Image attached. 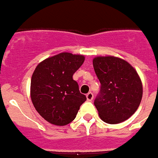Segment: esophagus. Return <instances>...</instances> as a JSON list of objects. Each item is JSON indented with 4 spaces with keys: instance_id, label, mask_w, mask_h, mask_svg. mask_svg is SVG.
<instances>
[{
    "instance_id": "34e87169",
    "label": "esophagus",
    "mask_w": 158,
    "mask_h": 158,
    "mask_svg": "<svg viewBox=\"0 0 158 158\" xmlns=\"http://www.w3.org/2000/svg\"><path fill=\"white\" fill-rule=\"evenodd\" d=\"M86 97H87V99L88 100V101H92V100L93 99V93H88L87 95H86Z\"/></svg>"
}]
</instances>
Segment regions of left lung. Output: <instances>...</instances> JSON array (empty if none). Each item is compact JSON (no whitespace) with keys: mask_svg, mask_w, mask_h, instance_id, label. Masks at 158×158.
Returning a JSON list of instances; mask_svg holds the SVG:
<instances>
[{"mask_svg":"<svg viewBox=\"0 0 158 158\" xmlns=\"http://www.w3.org/2000/svg\"><path fill=\"white\" fill-rule=\"evenodd\" d=\"M93 68L101 83L100 93L94 101L101 119L118 124L137 110L142 98V83L134 67L123 59L98 56Z\"/></svg>","mask_w":158,"mask_h":158,"instance_id":"1","label":"left lung"}]
</instances>
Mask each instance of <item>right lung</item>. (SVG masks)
I'll return each instance as SVG.
<instances>
[{"instance_id": "add662e5", "label": "right lung", "mask_w": 158, "mask_h": 158, "mask_svg": "<svg viewBox=\"0 0 158 158\" xmlns=\"http://www.w3.org/2000/svg\"><path fill=\"white\" fill-rule=\"evenodd\" d=\"M85 57L63 52L45 59L37 65L31 79L32 103L38 113L50 124L68 125L87 100L79 91L73 75Z\"/></svg>"}]
</instances>
